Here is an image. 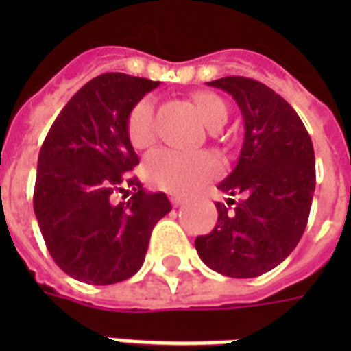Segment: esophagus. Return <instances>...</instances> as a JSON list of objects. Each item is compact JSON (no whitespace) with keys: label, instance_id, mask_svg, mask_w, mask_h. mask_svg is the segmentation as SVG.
I'll list each match as a JSON object with an SVG mask.
<instances>
[{"label":"esophagus","instance_id":"34e87169","mask_svg":"<svg viewBox=\"0 0 351 351\" xmlns=\"http://www.w3.org/2000/svg\"><path fill=\"white\" fill-rule=\"evenodd\" d=\"M169 200L175 208H178V206H182V204L186 202V197H184V195H171Z\"/></svg>","mask_w":351,"mask_h":351}]
</instances>
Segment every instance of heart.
Wrapping results in <instances>:
<instances>
[{
  "label": "heart",
  "instance_id": "heart-1",
  "mask_svg": "<svg viewBox=\"0 0 351 351\" xmlns=\"http://www.w3.org/2000/svg\"><path fill=\"white\" fill-rule=\"evenodd\" d=\"M191 101L200 120L211 131H219L228 121V106L219 95L209 90H198L191 96ZM125 131L134 149H147L156 142V120L151 98H143L132 107L127 117ZM143 173L147 180L160 189L189 193L219 175L220 164L213 154L206 151L184 154L171 149H158L145 158Z\"/></svg>",
  "mask_w": 351,
  "mask_h": 351
}]
</instances>
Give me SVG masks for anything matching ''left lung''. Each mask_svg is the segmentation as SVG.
I'll list each match as a JSON object with an SVG mask.
<instances>
[{"instance_id":"1","label":"left lung","mask_w":351,"mask_h":351,"mask_svg":"<svg viewBox=\"0 0 351 351\" xmlns=\"http://www.w3.org/2000/svg\"><path fill=\"white\" fill-rule=\"evenodd\" d=\"M208 85L233 96L245 132L239 162L219 184L231 198L215 204L217 226L197 237L195 247L213 271L258 277L278 266L304 233L315 191L313 143L293 107L267 85L244 76Z\"/></svg>"}]
</instances>
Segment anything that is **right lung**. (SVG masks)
<instances>
[{
    "instance_id": "add662e5",
    "label": "right lung",
    "mask_w": 351,
    "mask_h": 351,
    "mask_svg": "<svg viewBox=\"0 0 351 351\" xmlns=\"http://www.w3.org/2000/svg\"><path fill=\"white\" fill-rule=\"evenodd\" d=\"M158 85L123 73L96 76L67 101L40 149L36 219L54 262L80 282L132 277L154 224L171 211L164 193L145 191L129 173L140 160L127 117Z\"/></svg>"
}]
</instances>
